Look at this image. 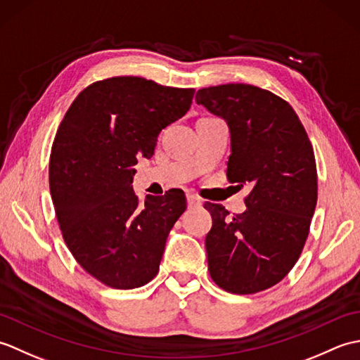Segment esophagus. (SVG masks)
Segmentation results:
<instances>
[{
  "instance_id": "obj_1",
  "label": "esophagus",
  "mask_w": 360,
  "mask_h": 360,
  "mask_svg": "<svg viewBox=\"0 0 360 360\" xmlns=\"http://www.w3.org/2000/svg\"><path fill=\"white\" fill-rule=\"evenodd\" d=\"M187 204H188V207L192 209V207H200V205L202 204V201L198 196H195V195H187Z\"/></svg>"
}]
</instances>
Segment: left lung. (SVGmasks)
<instances>
[{"label": "left lung", "instance_id": "obj_1", "mask_svg": "<svg viewBox=\"0 0 360 360\" xmlns=\"http://www.w3.org/2000/svg\"><path fill=\"white\" fill-rule=\"evenodd\" d=\"M196 103L226 120L227 178L250 188L238 215L204 204L213 221L210 277L227 292L255 294L285 278L302 254L317 204L314 150L292 106L271 91L227 83L200 89Z\"/></svg>", "mask_w": 360, "mask_h": 360}]
</instances>
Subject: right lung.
Returning a JSON list of instances; mask_svg holds the SVG:
<instances>
[{
  "instance_id": "add662e5",
  "label": "right lung",
  "mask_w": 360,
  "mask_h": 360,
  "mask_svg": "<svg viewBox=\"0 0 360 360\" xmlns=\"http://www.w3.org/2000/svg\"><path fill=\"white\" fill-rule=\"evenodd\" d=\"M193 94L131 75L106 79L82 91L57 129L49 188L58 224L77 263L106 286L134 289L156 277L186 195H148L141 205L134 165L155 155L159 133Z\"/></svg>"
}]
</instances>
